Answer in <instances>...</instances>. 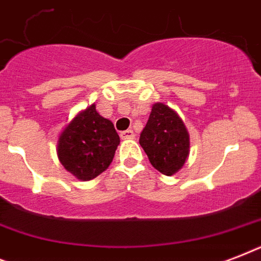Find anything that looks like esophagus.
<instances>
[{"label": "esophagus", "instance_id": "34e87169", "mask_svg": "<svg viewBox=\"0 0 261 261\" xmlns=\"http://www.w3.org/2000/svg\"><path fill=\"white\" fill-rule=\"evenodd\" d=\"M120 138H122V139H134L135 138L134 131H133V130L122 131V133H120Z\"/></svg>", "mask_w": 261, "mask_h": 261}]
</instances>
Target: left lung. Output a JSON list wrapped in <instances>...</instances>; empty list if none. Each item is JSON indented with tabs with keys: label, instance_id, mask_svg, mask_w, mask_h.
Returning a JSON list of instances; mask_svg holds the SVG:
<instances>
[{
	"label": "left lung",
	"instance_id": "1",
	"mask_svg": "<svg viewBox=\"0 0 261 261\" xmlns=\"http://www.w3.org/2000/svg\"><path fill=\"white\" fill-rule=\"evenodd\" d=\"M139 145L157 171L173 176L188 160L190 133L176 111L164 102H155L141 133Z\"/></svg>",
	"mask_w": 261,
	"mask_h": 261
}]
</instances>
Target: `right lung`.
<instances>
[{
    "mask_svg": "<svg viewBox=\"0 0 261 261\" xmlns=\"http://www.w3.org/2000/svg\"><path fill=\"white\" fill-rule=\"evenodd\" d=\"M120 143L114 124L92 104L67 123L57 142L59 163L81 181L97 177L114 160Z\"/></svg>",
    "mask_w": 261,
    "mask_h": 261,
    "instance_id": "1",
    "label": "right lung"
}]
</instances>
